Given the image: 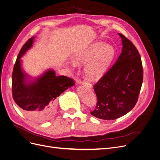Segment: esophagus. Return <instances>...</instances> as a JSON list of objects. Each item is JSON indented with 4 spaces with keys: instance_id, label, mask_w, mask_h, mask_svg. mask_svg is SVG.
I'll return each instance as SVG.
<instances>
[{
    "instance_id": "1",
    "label": "esophagus",
    "mask_w": 160,
    "mask_h": 160,
    "mask_svg": "<svg viewBox=\"0 0 160 160\" xmlns=\"http://www.w3.org/2000/svg\"><path fill=\"white\" fill-rule=\"evenodd\" d=\"M82 83H83V84H86L87 86H88V87H92V84H91L90 82H88V81H84L82 82Z\"/></svg>"
}]
</instances>
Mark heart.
Returning a JSON list of instances; mask_svg holds the SVG:
<instances>
[{"mask_svg":"<svg viewBox=\"0 0 160 160\" xmlns=\"http://www.w3.org/2000/svg\"><path fill=\"white\" fill-rule=\"evenodd\" d=\"M114 55L115 50L111 45L99 42L92 45L82 53L77 54L75 59L78 63H86L90 60L86 67V72L89 78L95 79L106 72Z\"/></svg>","mask_w":160,"mask_h":160,"instance_id":"1","label":"heart"}]
</instances>
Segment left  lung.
<instances>
[{
	"mask_svg": "<svg viewBox=\"0 0 160 160\" xmlns=\"http://www.w3.org/2000/svg\"><path fill=\"white\" fill-rule=\"evenodd\" d=\"M122 51L117 62L93 86L97 104L90 113L111 120L127 114L136 105L143 82L140 55L136 47L119 33Z\"/></svg>",
	"mask_w": 160,
	"mask_h": 160,
	"instance_id": "left-lung-1",
	"label": "left lung"
}]
</instances>
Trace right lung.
<instances>
[{"instance_id": "1", "label": "right lung", "mask_w": 160, "mask_h": 160, "mask_svg": "<svg viewBox=\"0 0 160 160\" xmlns=\"http://www.w3.org/2000/svg\"><path fill=\"white\" fill-rule=\"evenodd\" d=\"M34 38L32 37L26 42L17 56L12 73V94L15 103L28 117L38 122H44L54 113L56 98L75 84V81L65 76H56L54 71L49 70L36 82H25L20 59L32 46Z\"/></svg>"}]
</instances>
